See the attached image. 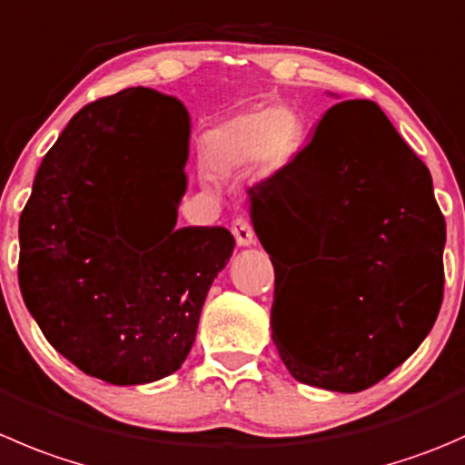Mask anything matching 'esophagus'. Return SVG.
<instances>
[{
    "mask_svg": "<svg viewBox=\"0 0 465 465\" xmlns=\"http://www.w3.org/2000/svg\"><path fill=\"white\" fill-rule=\"evenodd\" d=\"M232 233H233V238H236V242L241 247L254 245V229H252V224L247 223V220H242V218L233 220Z\"/></svg>",
    "mask_w": 465,
    "mask_h": 465,
    "instance_id": "34e87169",
    "label": "esophagus"
}]
</instances>
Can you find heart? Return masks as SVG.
<instances>
[{"label": "heart", "mask_w": 465, "mask_h": 465, "mask_svg": "<svg viewBox=\"0 0 465 465\" xmlns=\"http://www.w3.org/2000/svg\"><path fill=\"white\" fill-rule=\"evenodd\" d=\"M304 138V120L286 104L250 106L211 129L202 154L213 168H236L256 161L263 173L291 163Z\"/></svg>", "instance_id": "heart-1"}]
</instances>
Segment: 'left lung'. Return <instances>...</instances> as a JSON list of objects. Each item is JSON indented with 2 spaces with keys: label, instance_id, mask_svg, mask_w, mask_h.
<instances>
[{
  "label": "left lung",
  "instance_id": "left-lung-1",
  "mask_svg": "<svg viewBox=\"0 0 465 465\" xmlns=\"http://www.w3.org/2000/svg\"><path fill=\"white\" fill-rule=\"evenodd\" d=\"M250 200L274 265L272 341L297 381L359 393L416 352L443 302L445 218L427 165L375 102L329 108ZM274 255L307 261L295 296Z\"/></svg>",
  "mask_w": 465,
  "mask_h": 465
}]
</instances>
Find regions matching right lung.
<instances>
[{"label": "right lung", "instance_id": "1", "mask_svg": "<svg viewBox=\"0 0 465 465\" xmlns=\"http://www.w3.org/2000/svg\"><path fill=\"white\" fill-rule=\"evenodd\" d=\"M188 134L183 104L152 88L97 99L45 154L20 215L26 309L56 352L108 384L182 368L236 245L224 227L174 229Z\"/></svg>", "mask_w": 465, "mask_h": 465}]
</instances>
